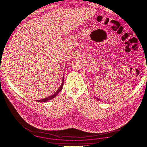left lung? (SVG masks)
I'll return each instance as SVG.
<instances>
[{
    "mask_svg": "<svg viewBox=\"0 0 147 147\" xmlns=\"http://www.w3.org/2000/svg\"><path fill=\"white\" fill-rule=\"evenodd\" d=\"M96 99H98V100H99V99L98 98H97V97H96Z\"/></svg>",
    "mask_w": 147,
    "mask_h": 147,
    "instance_id": "1",
    "label": "left lung"
}]
</instances>
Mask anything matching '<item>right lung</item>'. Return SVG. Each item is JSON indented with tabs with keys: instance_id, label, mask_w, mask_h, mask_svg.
I'll use <instances>...</instances> for the list:
<instances>
[{
	"instance_id": "1",
	"label": "right lung",
	"mask_w": 147,
	"mask_h": 147,
	"mask_svg": "<svg viewBox=\"0 0 147 147\" xmlns=\"http://www.w3.org/2000/svg\"><path fill=\"white\" fill-rule=\"evenodd\" d=\"M63 81H64V77H63V78H62V83H61V85H60V87H59V89H58L57 91H56V93H54V94H53V95H50V96L46 97V98L43 99H40V100H38V101H39V102H45V101L51 100V99H52L53 98H54V97H55L56 95H57L59 93V92H60V91H61L62 89V87H63Z\"/></svg>"
}]
</instances>
